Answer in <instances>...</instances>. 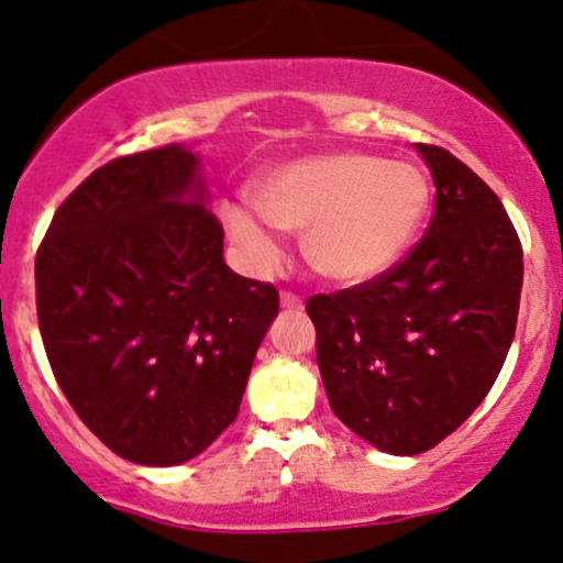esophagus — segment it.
I'll return each instance as SVG.
<instances>
[{
	"mask_svg": "<svg viewBox=\"0 0 563 563\" xmlns=\"http://www.w3.org/2000/svg\"><path fill=\"white\" fill-rule=\"evenodd\" d=\"M280 307L288 309V312H299V309L303 307V301H301V296L290 294V290H283V294H280Z\"/></svg>",
	"mask_w": 563,
	"mask_h": 563,
	"instance_id": "34e87169",
	"label": "esophagus"
}]
</instances>
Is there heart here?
I'll return each mask as SVG.
<instances>
[{
  "instance_id": "heart-1",
  "label": "heart",
  "mask_w": 563,
  "mask_h": 563,
  "mask_svg": "<svg viewBox=\"0 0 563 563\" xmlns=\"http://www.w3.org/2000/svg\"><path fill=\"white\" fill-rule=\"evenodd\" d=\"M254 196L275 228L301 232L307 262L335 283H365L389 273L418 241L431 206L421 166L367 153L290 161L269 172ZM263 220L243 206L224 209L232 241L256 269H273L283 251Z\"/></svg>"
}]
</instances>
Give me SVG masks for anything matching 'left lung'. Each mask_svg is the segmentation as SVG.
Segmentation results:
<instances>
[{"label": "left lung", "mask_w": 563, "mask_h": 563, "mask_svg": "<svg viewBox=\"0 0 563 563\" xmlns=\"http://www.w3.org/2000/svg\"><path fill=\"white\" fill-rule=\"evenodd\" d=\"M418 151L437 185L426 235L389 273L307 301L328 402L391 455L431 450L482 405L514 341L525 277L489 185L444 147Z\"/></svg>", "instance_id": "1"}]
</instances>
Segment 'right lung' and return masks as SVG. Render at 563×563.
Segmentation results:
<instances>
[{
  "mask_svg": "<svg viewBox=\"0 0 563 563\" xmlns=\"http://www.w3.org/2000/svg\"><path fill=\"white\" fill-rule=\"evenodd\" d=\"M198 156L183 145L100 166L36 251L44 352L76 416L115 455L177 466L238 418L280 309L224 264Z\"/></svg>",
  "mask_w": 563,
  "mask_h": 563,
  "instance_id": "obj_1",
  "label": "right lung"
}]
</instances>
